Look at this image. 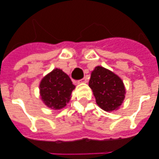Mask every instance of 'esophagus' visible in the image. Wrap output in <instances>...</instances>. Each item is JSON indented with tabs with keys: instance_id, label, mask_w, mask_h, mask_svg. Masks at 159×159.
Returning <instances> with one entry per match:
<instances>
[{
	"instance_id": "esophagus-1",
	"label": "esophagus",
	"mask_w": 159,
	"mask_h": 159,
	"mask_svg": "<svg viewBox=\"0 0 159 159\" xmlns=\"http://www.w3.org/2000/svg\"><path fill=\"white\" fill-rule=\"evenodd\" d=\"M79 83H87V78L86 77H83V79L80 80Z\"/></svg>"
}]
</instances>
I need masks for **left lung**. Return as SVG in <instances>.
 <instances>
[{"label":"left lung","mask_w":159,"mask_h":159,"mask_svg":"<svg viewBox=\"0 0 159 159\" xmlns=\"http://www.w3.org/2000/svg\"><path fill=\"white\" fill-rule=\"evenodd\" d=\"M89 86L93 90L97 105L107 112L116 110L125 98L122 80L102 66L95 67L92 71Z\"/></svg>","instance_id":"obj_1"}]
</instances>
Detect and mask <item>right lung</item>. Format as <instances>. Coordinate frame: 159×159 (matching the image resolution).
<instances>
[{
  "instance_id": "right-lung-1",
  "label": "right lung",
  "mask_w": 159,
  "mask_h": 159,
  "mask_svg": "<svg viewBox=\"0 0 159 159\" xmlns=\"http://www.w3.org/2000/svg\"><path fill=\"white\" fill-rule=\"evenodd\" d=\"M74 89L75 85L68 75L59 69L53 70L39 84L42 101L52 109H61L66 106Z\"/></svg>"
}]
</instances>
